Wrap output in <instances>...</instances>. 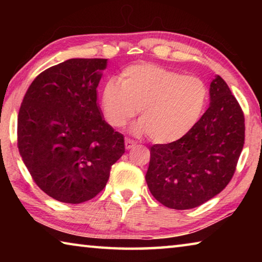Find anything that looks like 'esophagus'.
I'll return each instance as SVG.
<instances>
[{"mask_svg":"<svg viewBox=\"0 0 262 262\" xmlns=\"http://www.w3.org/2000/svg\"><path fill=\"white\" fill-rule=\"evenodd\" d=\"M134 145H135V142H134V141H132V140H129V139H126V141H125V147H126L127 150L134 148Z\"/></svg>","mask_w":262,"mask_h":262,"instance_id":"esophagus-1","label":"esophagus"}]
</instances>
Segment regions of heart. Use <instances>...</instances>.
Here are the masks:
<instances>
[{
    "label": "heart",
    "mask_w": 262,
    "mask_h": 262,
    "mask_svg": "<svg viewBox=\"0 0 262 262\" xmlns=\"http://www.w3.org/2000/svg\"><path fill=\"white\" fill-rule=\"evenodd\" d=\"M208 88L202 79L154 63L122 70L120 81L108 79L101 92L106 121L114 128L126 125L139 110L133 126L137 135L149 134L156 143L178 141L196 125L205 111Z\"/></svg>",
    "instance_id": "heart-1"
}]
</instances>
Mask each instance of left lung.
<instances>
[{"label":"left lung","instance_id":"left-lung-1","mask_svg":"<svg viewBox=\"0 0 262 262\" xmlns=\"http://www.w3.org/2000/svg\"><path fill=\"white\" fill-rule=\"evenodd\" d=\"M210 105L188 134L150 147L149 190L172 209H192L221 193L236 170L245 140V119L219 75L209 88Z\"/></svg>","mask_w":262,"mask_h":262}]
</instances>
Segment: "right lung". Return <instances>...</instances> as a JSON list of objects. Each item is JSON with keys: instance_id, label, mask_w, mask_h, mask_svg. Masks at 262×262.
<instances>
[{"instance_id": "1", "label": "right lung", "mask_w": 262, "mask_h": 262, "mask_svg": "<svg viewBox=\"0 0 262 262\" xmlns=\"http://www.w3.org/2000/svg\"><path fill=\"white\" fill-rule=\"evenodd\" d=\"M107 59H69L35 77L18 113V149L34 183L64 203L91 200L125 152L105 121L97 88Z\"/></svg>"}]
</instances>
